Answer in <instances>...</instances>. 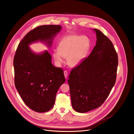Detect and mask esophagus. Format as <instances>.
Here are the masks:
<instances>
[{"label": "esophagus", "mask_w": 134, "mask_h": 134, "mask_svg": "<svg viewBox=\"0 0 134 134\" xmlns=\"http://www.w3.org/2000/svg\"><path fill=\"white\" fill-rule=\"evenodd\" d=\"M64 73L65 77V78L66 79V78H67V76H68V72H67V71L65 70V71H64Z\"/></svg>", "instance_id": "obj_1"}]
</instances>
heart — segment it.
Listing matches in <instances>:
<instances>
[{
    "mask_svg": "<svg viewBox=\"0 0 134 134\" xmlns=\"http://www.w3.org/2000/svg\"><path fill=\"white\" fill-rule=\"evenodd\" d=\"M90 46V41L85 36L70 35L62 39L58 45V51L53 54L55 60L58 64L66 58L67 65L71 67L79 65L86 56Z\"/></svg>",
    "mask_w": 134,
    "mask_h": 134,
    "instance_id": "obj_1",
    "label": "heart"
}]
</instances>
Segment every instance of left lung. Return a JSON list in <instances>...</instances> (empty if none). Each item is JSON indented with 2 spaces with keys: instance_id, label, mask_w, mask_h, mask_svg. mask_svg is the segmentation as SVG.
<instances>
[{
  "instance_id": "left-lung-1",
  "label": "left lung",
  "mask_w": 134,
  "mask_h": 134,
  "mask_svg": "<svg viewBox=\"0 0 134 134\" xmlns=\"http://www.w3.org/2000/svg\"><path fill=\"white\" fill-rule=\"evenodd\" d=\"M94 31L96 46L90 56L71 70L68 79L72 108L80 113L100 107L116 80L118 62L113 44L101 31Z\"/></svg>"
}]
</instances>
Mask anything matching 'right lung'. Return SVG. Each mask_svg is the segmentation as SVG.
<instances>
[{
	"label": "right lung",
	"mask_w": 134,
	"mask_h": 134,
	"mask_svg": "<svg viewBox=\"0 0 134 134\" xmlns=\"http://www.w3.org/2000/svg\"><path fill=\"white\" fill-rule=\"evenodd\" d=\"M61 29L60 25H53L34 28L20 42L14 56L15 87L25 104L36 112H46L53 108L65 78L63 70L52 64V56L47 51L35 54L29 45L40 41L49 47Z\"/></svg>",
	"instance_id": "obj_1"
}]
</instances>
